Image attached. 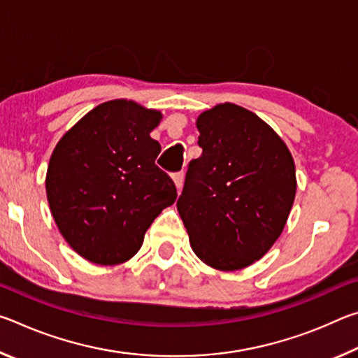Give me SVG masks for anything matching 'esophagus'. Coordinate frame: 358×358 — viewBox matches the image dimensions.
Wrapping results in <instances>:
<instances>
[{
	"instance_id": "34e87169",
	"label": "esophagus",
	"mask_w": 358,
	"mask_h": 358,
	"mask_svg": "<svg viewBox=\"0 0 358 358\" xmlns=\"http://www.w3.org/2000/svg\"><path fill=\"white\" fill-rule=\"evenodd\" d=\"M183 181H185V173L183 172L173 173V183H175V186H177L178 191L181 189V186H183Z\"/></svg>"
}]
</instances>
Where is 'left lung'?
<instances>
[{
	"mask_svg": "<svg viewBox=\"0 0 358 358\" xmlns=\"http://www.w3.org/2000/svg\"><path fill=\"white\" fill-rule=\"evenodd\" d=\"M202 155L187 166L177 208L196 256L222 271L245 268L280 237L292 208V155L256 113L230 104L199 115Z\"/></svg>",
	"mask_w": 358,
	"mask_h": 358,
	"instance_id": "obj_1",
	"label": "left lung"
}]
</instances>
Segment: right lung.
Here are the masks:
<instances>
[{
  "label": "right lung",
  "instance_id": "1",
  "mask_svg": "<svg viewBox=\"0 0 358 358\" xmlns=\"http://www.w3.org/2000/svg\"><path fill=\"white\" fill-rule=\"evenodd\" d=\"M161 118L134 101H108L53 150L47 201L64 240L90 262L129 260L155 217L177 199L172 178L155 164L161 145L150 132Z\"/></svg>",
  "mask_w": 358,
  "mask_h": 358
}]
</instances>
